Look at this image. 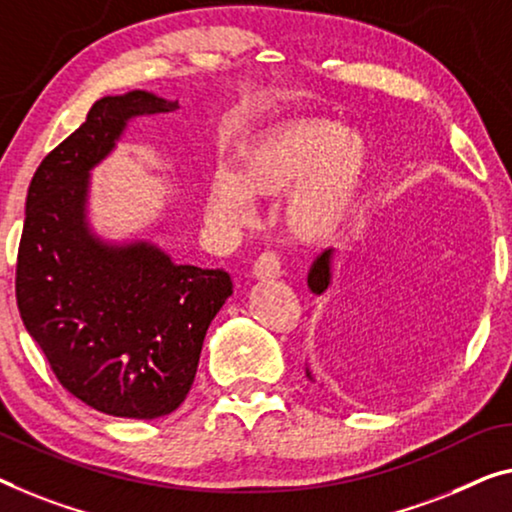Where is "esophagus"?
<instances>
[{
  "instance_id": "34e87169",
  "label": "esophagus",
  "mask_w": 512,
  "mask_h": 512,
  "mask_svg": "<svg viewBox=\"0 0 512 512\" xmlns=\"http://www.w3.org/2000/svg\"><path fill=\"white\" fill-rule=\"evenodd\" d=\"M253 276L259 280H269L280 276V257L276 253H262L253 266Z\"/></svg>"
}]
</instances>
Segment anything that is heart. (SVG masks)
<instances>
[{
	"instance_id": "b5f03b06",
	"label": "heart",
	"mask_w": 512,
	"mask_h": 512,
	"mask_svg": "<svg viewBox=\"0 0 512 512\" xmlns=\"http://www.w3.org/2000/svg\"><path fill=\"white\" fill-rule=\"evenodd\" d=\"M368 167V142L331 119H308L257 137L236 160L216 170L207 190L209 220L220 230L253 223L255 197L287 195L282 220L301 241H324L352 207Z\"/></svg>"
}]
</instances>
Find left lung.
I'll list each match as a JSON object with an SVG mask.
<instances>
[{"label":"left lung","instance_id":"left-lung-1","mask_svg":"<svg viewBox=\"0 0 512 512\" xmlns=\"http://www.w3.org/2000/svg\"><path fill=\"white\" fill-rule=\"evenodd\" d=\"M331 280H333V248L324 250V253L319 255L315 262H312L310 273H308L310 292L317 294V296L324 294L326 289L331 287ZM305 375H308L310 381H315V379H312V372L308 368H305Z\"/></svg>","mask_w":512,"mask_h":512}]
</instances>
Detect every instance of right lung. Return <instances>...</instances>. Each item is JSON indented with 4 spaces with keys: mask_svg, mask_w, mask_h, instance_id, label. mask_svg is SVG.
<instances>
[{
    "mask_svg": "<svg viewBox=\"0 0 512 512\" xmlns=\"http://www.w3.org/2000/svg\"><path fill=\"white\" fill-rule=\"evenodd\" d=\"M179 110L151 91L103 96L38 165L15 269L22 324L61 386L96 411L151 421L193 386L204 335L232 296L223 269L177 264L149 239L105 241L89 225L91 170L128 124Z\"/></svg>",
    "mask_w": 512,
    "mask_h": 512,
    "instance_id": "1",
    "label": "right lung"
}]
</instances>
